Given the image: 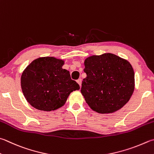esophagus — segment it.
Segmentation results:
<instances>
[{"mask_svg": "<svg viewBox=\"0 0 154 154\" xmlns=\"http://www.w3.org/2000/svg\"><path fill=\"white\" fill-rule=\"evenodd\" d=\"M77 82H78V85H80V87H81V85H82V79H81V78H80V79H78L77 80Z\"/></svg>", "mask_w": 154, "mask_h": 154, "instance_id": "esophagus-1", "label": "esophagus"}]
</instances>
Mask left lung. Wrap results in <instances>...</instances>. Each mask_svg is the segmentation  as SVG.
Returning a JSON list of instances; mask_svg holds the SVG:
<instances>
[{
	"label": "left lung",
	"instance_id": "1",
	"mask_svg": "<svg viewBox=\"0 0 154 154\" xmlns=\"http://www.w3.org/2000/svg\"><path fill=\"white\" fill-rule=\"evenodd\" d=\"M81 93L93 111L112 113L129 100L135 88V74L131 63L111 53L90 56L85 60Z\"/></svg>",
	"mask_w": 154,
	"mask_h": 154
}]
</instances>
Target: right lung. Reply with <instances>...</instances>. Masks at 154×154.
Segmentation results:
<instances>
[{"mask_svg": "<svg viewBox=\"0 0 154 154\" xmlns=\"http://www.w3.org/2000/svg\"><path fill=\"white\" fill-rule=\"evenodd\" d=\"M64 60L42 57L33 60L23 70L21 86L23 95L35 109L55 111L63 106L72 92L80 86L63 69Z\"/></svg>", "mask_w": 154, "mask_h": 154, "instance_id": "obj_1", "label": "right lung"}]
</instances>
